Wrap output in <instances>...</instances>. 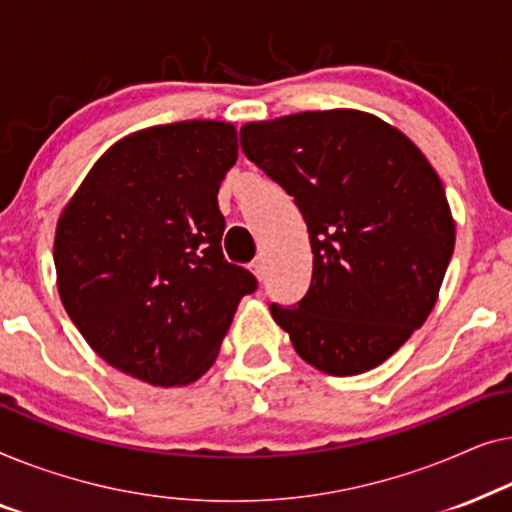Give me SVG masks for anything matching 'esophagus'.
<instances>
[{"label": "esophagus", "instance_id": "34e87169", "mask_svg": "<svg viewBox=\"0 0 512 512\" xmlns=\"http://www.w3.org/2000/svg\"><path fill=\"white\" fill-rule=\"evenodd\" d=\"M250 271L255 273V276L262 280L264 278V264H262V259H253V262H250Z\"/></svg>", "mask_w": 512, "mask_h": 512}]
</instances>
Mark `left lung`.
I'll use <instances>...</instances> for the list:
<instances>
[{
    "label": "left lung",
    "mask_w": 512,
    "mask_h": 512,
    "mask_svg": "<svg viewBox=\"0 0 512 512\" xmlns=\"http://www.w3.org/2000/svg\"><path fill=\"white\" fill-rule=\"evenodd\" d=\"M241 148L294 197L311 239V287L271 304L273 320L329 376L376 369L429 318L455 250L441 178L397 127L352 109L248 122Z\"/></svg>",
    "instance_id": "1"
}]
</instances>
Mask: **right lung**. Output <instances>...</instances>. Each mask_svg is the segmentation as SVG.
<instances>
[{
	"instance_id": "right-lung-1",
	"label": "right lung",
	"mask_w": 512,
	"mask_h": 512,
	"mask_svg": "<svg viewBox=\"0 0 512 512\" xmlns=\"http://www.w3.org/2000/svg\"><path fill=\"white\" fill-rule=\"evenodd\" d=\"M236 129L185 120L141 129L99 157L57 220V290L104 362L157 387L211 369L253 273L222 255L218 190Z\"/></svg>"
}]
</instances>
